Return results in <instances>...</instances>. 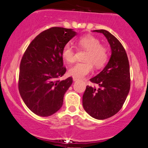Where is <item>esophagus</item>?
<instances>
[{
    "instance_id": "esophagus-1",
    "label": "esophagus",
    "mask_w": 148,
    "mask_h": 148,
    "mask_svg": "<svg viewBox=\"0 0 148 148\" xmlns=\"http://www.w3.org/2000/svg\"><path fill=\"white\" fill-rule=\"evenodd\" d=\"M73 81H74V82H75V81L78 80V79H77V78H76V77H73Z\"/></svg>"
}]
</instances>
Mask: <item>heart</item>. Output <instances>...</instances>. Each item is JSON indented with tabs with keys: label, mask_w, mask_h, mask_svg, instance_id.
Masks as SVG:
<instances>
[{
	"label": "heart",
	"mask_w": 148,
	"mask_h": 148,
	"mask_svg": "<svg viewBox=\"0 0 148 148\" xmlns=\"http://www.w3.org/2000/svg\"><path fill=\"white\" fill-rule=\"evenodd\" d=\"M77 46L82 49H86L87 52L84 56V62H78L71 66L69 70L71 75L76 78H81L92 72L93 65L96 69L101 68L108 60V50L104 46L101 45V41L93 36H86L79 38ZM61 56L68 64L75 61L76 53L73 47L66 44L61 51Z\"/></svg>",
	"instance_id": "1"
}]
</instances>
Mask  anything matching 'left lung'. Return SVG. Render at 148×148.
Instances as JSON below:
<instances>
[{
	"label": "left lung",
	"mask_w": 148,
	"mask_h": 148,
	"mask_svg": "<svg viewBox=\"0 0 148 148\" xmlns=\"http://www.w3.org/2000/svg\"><path fill=\"white\" fill-rule=\"evenodd\" d=\"M106 36L111 56L103 70L90 79L98 88L87 86L82 96L84 110L97 119H105L119 112L130 90L129 63L125 49L113 35L106 30H94Z\"/></svg>",
	"instance_id": "1"
}]
</instances>
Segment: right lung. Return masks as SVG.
Segmentation results:
<instances>
[{"mask_svg":"<svg viewBox=\"0 0 148 148\" xmlns=\"http://www.w3.org/2000/svg\"><path fill=\"white\" fill-rule=\"evenodd\" d=\"M76 34L73 29L61 27L45 30L33 40L22 56L19 94L26 106L38 116L52 115L63 105L73 78L58 79L66 71L61 51Z\"/></svg>","mask_w":148,"mask_h":148,"instance_id":"obj_1","label":"right lung"}]
</instances>
